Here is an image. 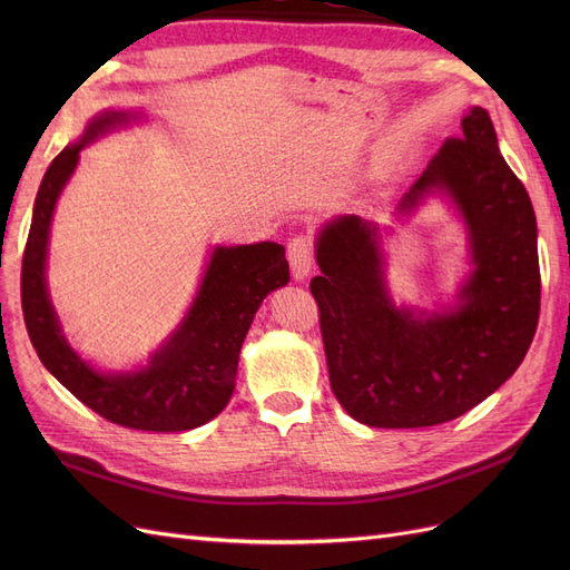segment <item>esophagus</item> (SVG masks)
Listing matches in <instances>:
<instances>
[{
	"mask_svg": "<svg viewBox=\"0 0 570 570\" xmlns=\"http://www.w3.org/2000/svg\"><path fill=\"white\" fill-rule=\"evenodd\" d=\"M287 262H289V271H292V278L295 281H304L308 273L314 268V249L312 243H308V237H292L289 245H287Z\"/></svg>",
	"mask_w": 570,
	"mask_h": 570,
	"instance_id": "1",
	"label": "esophagus"
}]
</instances>
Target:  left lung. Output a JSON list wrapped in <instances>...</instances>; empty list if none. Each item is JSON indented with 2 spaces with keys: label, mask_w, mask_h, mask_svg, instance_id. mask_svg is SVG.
Segmentation results:
<instances>
[{
  "label": "left lung",
  "mask_w": 570,
  "mask_h": 570,
  "mask_svg": "<svg viewBox=\"0 0 570 570\" xmlns=\"http://www.w3.org/2000/svg\"><path fill=\"white\" fill-rule=\"evenodd\" d=\"M433 195L452 202L469 237L471 273L454 304L396 306L385 281L383 230L347 214L316 237L331 387L371 428H428L459 419L521 366L540 316L538 220L523 183L497 145L490 114L471 107L409 187L396 216Z\"/></svg>",
  "instance_id": "left-lung-1"
}]
</instances>
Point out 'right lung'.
<instances>
[{
  "mask_svg": "<svg viewBox=\"0 0 570 570\" xmlns=\"http://www.w3.org/2000/svg\"><path fill=\"white\" fill-rule=\"evenodd\" d=\"M142 118L132 111L97 114L80 140L49 164L40 183L23 252L21 304L32 347L45 368L101 419L132 430L180 433L216 419L235 390L237 361L258 306L289 283L285 247L256 243L214 247L185 318L149 364L135 371H97L68 344L47 289V245L55 206L71 180L80 149L118 126Z\"/></svg>",
  "mask_w": 570,
  "mask_h": 570,
  "instance_id": "add662e5",
  "label": "right lung"
}]
</instances>
